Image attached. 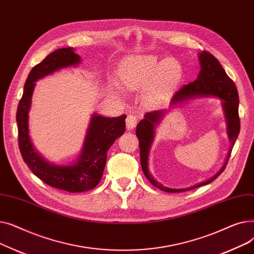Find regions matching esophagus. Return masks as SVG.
I'll return each instance as SVG.
<instances>
[{
    "label": "esophagus",
    "instance_id": "1",
    "mask_svg": "<svg viewBox=\"0 0 254 254\" xmlns=\"http://www.w3.org/2000/svg\"><path fill=\"white\" fill-rule=\"evenodd\" d=\"M137 120H138V117L135 114H132V113L128 114L127 117V128L128 130L134 128L137 125Z\"/></svg>",
    "mask_w": 254,
    "mask_h": 254
}]
</instances>
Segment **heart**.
I'll return each instance as SVG.
<instances>
[{"instance_id":"heart-1","label":"heart","mask_w":254,"mask_h":254,"mask_svg":"<svg viewBox=\"0 0 254 254\" xmlns=\"http://www.w3.org/2000/svg\"><path fill=\"white\" fill-rule=\"evenodd\" d=\"M181 74V65L176 60L161 61L152 56H138L129 58L124 63L120 79L127 88H138L156 78L150 95L158 98L177 83Z\"/></svg>"}]
</instances>
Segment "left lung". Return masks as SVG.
<instances>
[{"label": "left lung", "instance_id": "1", "mask_svg": "<svg viewBox=\"0 0 254 254\" xmlns=\"http://www.w3.org/2000/svg\"><path fill=\"white\" fill-rule=\"evenodd\" d=\"M199 62H201V71L193 82L183 85L181 89H179L175 96L173 97L171 101L172 104H176L181 102L184 99L196 97V96H214L221 100H223V108L225 111L226 120H228V132L229 138L231 141V148L228 157L222 169L217 173L215 176H213L209 180L198 183L190 189L184 190H173L169 188H165L161 183H158L150 174L147 167V158L150 145L153 140L154 134V125H156L163 116V111H151L145 113V118L142 119L138 124L136 128V135L139 139V147H140V159L141 166L144 174L151 184L155 188L164 190L166 192H181L185 190H190L199 186L206 185L216 179L221 173L224 171L226 164H228L232 149L237 140V137L240 132V117H239V95L238 89L235 85V82L225 73L222 65L218 62V60L211 55L208 51H203L199 55Z\"/></svg>", "mask_w": 254, "mask_h": 254}]
</instances>
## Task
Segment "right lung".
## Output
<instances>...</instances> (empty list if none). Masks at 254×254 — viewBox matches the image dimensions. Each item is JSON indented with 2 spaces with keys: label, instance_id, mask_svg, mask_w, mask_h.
<instances>
[{
  "label": "right lung",
  "instance_id": "add662e5",
  "mask_svg": "<svg viewBox=\"0 0 254 254\" xmlns=\"http://www.w3.org/2000/svg\"><path fill=\"white\" fill-rule=\"evenodd\" d=\"M79 62V56L71 47H68L57 49L36 64L26 79L16 112L18 145L24 163L40 180L52 188L69 192H82L96 188L103 176L107 151L126 130L127 115L112 118L92 116L82 154L79 161L72 166L51 165L34 149L29 137L28 112L35 81L56 70L76 64Z\"/></svg>",
  "mask_w": 254,
  "mask_h": 254
}]
</instances>
